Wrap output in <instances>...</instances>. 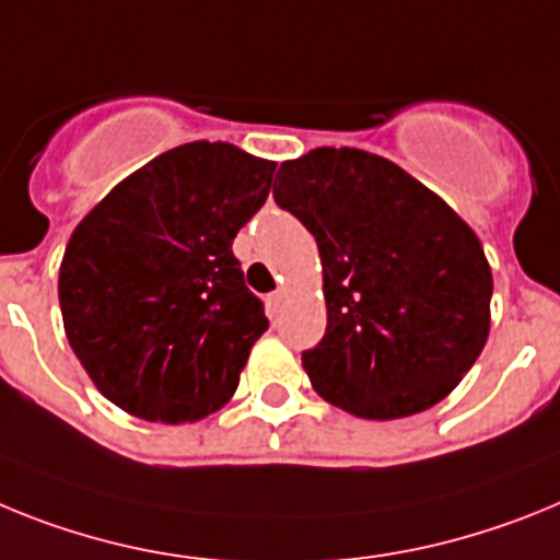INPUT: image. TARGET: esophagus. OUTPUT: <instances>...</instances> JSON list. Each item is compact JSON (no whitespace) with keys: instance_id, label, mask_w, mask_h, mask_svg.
<instances>
[{"instance_id":"34e87169","label":"esophagus","mask_w":560,"mask_h":560,"mask_svg":"<svg viewBox=\"0 0 560 560\" xmlns=\"http://www.w3.org/2000/svg\"><path fill=\"white\" fill-rule=\"evenodd\" d=\"M284 301H287V293L284 290H276V293L267 295V307H270V313H281L284 310Z\"/></svg>"}]
</instances>
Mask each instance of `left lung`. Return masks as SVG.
I'll return each mask as SVG.
<instances>
[{
    "label": "left lung",
    "mask_w": 560,
    "mask_h": 560,
    "mask_svg": "<svg viewBox=\"0 0 560 560\" xmlns=\"http://www.w3.org/2000/svg\"><path fill=\"white\" fill-rule=\"evenodd\" d=\"M276 206L318 242L327 332L301 352L313 388L363 420L436 406L490 332L482 242L392 160L313 149L281 163Z\"/></svg>",
    "instance_id": "1"
}]
</instances>
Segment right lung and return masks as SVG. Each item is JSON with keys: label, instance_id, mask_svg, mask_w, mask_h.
<instances>
[{"label": "right lung", "instance_id": "right-lung-1", "mask_svg": "<svg viewBox=\"0 0 560 560\" xmlns=\"http://www.w3.org/2000/svg\"><path fill=\"white\" fill-rule=\"evenodd\" d=\"M273 172L231 143L194 140L118 183L72 231L61 318L106 400L152 422H191L231 400L267 329L231 245Z\"/></svg>", "mask_w": 560, "mask_h": 560}]
</instances>
